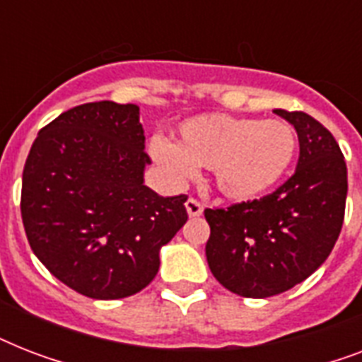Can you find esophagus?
<instances>
[{"label": "esophagus", "instance_id": "obj_1", "mask_svg": "<svg viewBox=\"0 0 362 362\" xmlns=\"http://www.w3.org/2000/svg\"><path fill=\"white\" fill-rule=\"evenodd\" d=\"M186 210L189 218H197L203 214V204L199 203L197 199H187L186 201Z\"/></svg>", "mask_w": 362, "mask_h": 362}]
</instances>
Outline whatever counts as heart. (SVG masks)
<instances>
[{
	"instance_id": "obj_1",
	"label": "heart",
	"mask_w": 362,
	"mask_h": 362,
	"mask_svg": "<svg viewBox=\"0 0 362 362\" xmlns=\"http://www.w3.org/2000/svg\"><path fill=\"white\" fill-rule=\"evenodd\" d=\"M297 135L284 120L212 115L182 125L180 144L163 136L150 153L170 180L195 178L199 167H214L216 187L233 201H252L276 186L289 169Z\"/></svg>"
}]
</instances>
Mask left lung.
Masks as SVG:
<instances>
[{
    "label": "left lung",
    "mask_w": 362,
    "mask_h": 362,
    "mask_svg": "<svg viewBox=\"0 0 362 362\" xmlns=\"http://www.w3.org/2000/svg\"><path fill=\"white\" fill-rule=\"evenodd\" d=\"M276 115L295 127L297 169L263 199L206 209V261L229 291L267 298L291 289L325 263L344 223L348 167L338 142L306 112Z\"/></svg>",
    "instance_id": "left-lung-1"
}]
</instances>
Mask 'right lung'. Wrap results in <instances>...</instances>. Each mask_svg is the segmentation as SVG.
I'll use <instances>...</instances> for the list:
<instances>
[{"label": "right lung", "instance_id": "obj_1", "mask_svg": "<svg viewBox=\"0 0 362 362\" xmlns=\"http://www.w3.org/2000/svg\"><path fill=\"white\" fill-rule=\"evenodd\" d=\"M146 165L136 105H78L39 131L22 175V221L37 259L76 293L115 300L144 289L187 221L186 195L144 186Z\"/></svg>", "mask_w": 362, "mask_h": 362}]
</instances>
